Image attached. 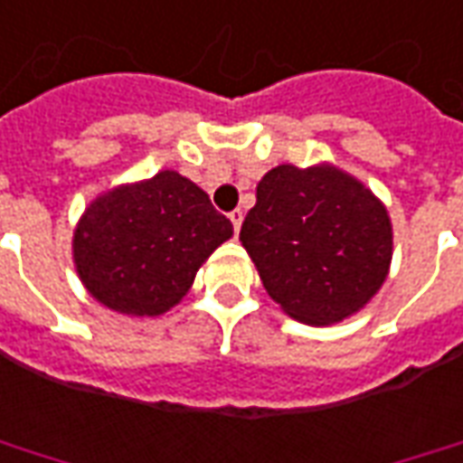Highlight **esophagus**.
<instances>
[{
  "instance_id": "esophagus-1",
  "label": "esophagus",
  "mask_w": 463,
  "mask_h": 463,
  "mask_svg": "<svg viewBox=\"0 0 463 463\" xmlns=\"http://www.w3.org/2000/svg\"><path fill=\"white\" fill-rule=\"evenodd\" d=\"M231 222H232V231L241 232V225H243V210H232Z\"/></svg>"
}]
</instances>
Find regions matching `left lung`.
Segmentation results:
<instances>
[{"instance_id": "1", "label": "left lung", "mask_w": 463, "mask_h": 463, "mask_svg": "<svg viewBox=\"0 0 463 463\" xmlns=\"http://www.w3.org/2000/svg\"><path fill=\"white\" fill-rule=\"evenodd\" d=\"M241 241L269 297L304 324L363 309L388 276V210L335 166L281 165L258 182Z\"/></svg>"}]
</instances>
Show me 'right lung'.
Segmentation results:
<instances>
[{"instance_id": "1", "label": "right lung", "mask_w": 463, "mask_h": 463, "mask_svg": "<svg viewBox=\"0 0 463 463\" xmlns=\"http://www.w3.org/2000/svg\"><path fill=\"white\" fill-rule=\"evenodd\" d=\"M232 235V222L177 172L100 194L73 241L75 269L109 309L156 317L190 291L205 258Z\"/></svg>"}]
</instances>
